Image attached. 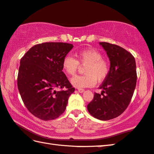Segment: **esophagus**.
Returning a JSON list of instances; mask_svg holds the SVG:
<instances>
[{"instance_id": "obj_1", "label": "esophagus", "mask_w": 154, "mask_h": 154, "mask_svg": "<svg viewBox=\"0 0 154 154\" xmlns=\"http://www.w3.org/2000/svg\"><path fill=\"white\" fill-rule=\"evenodd\" d=\"M78 91H79V93H83V92L85 91V89H82V88H79V89H78Z\"/></svg>"}]
</instances>
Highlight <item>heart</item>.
<instances>
[{"mask_svg":"<svg viewBox=\"0 0 154 154\" xmlns=\"http://www.w3.org/2000/svg\"><path fill=\"white\" fill-rule=\"evenodd\" d=\"M77 60L71 56L66 55L62 62L63 71L70 76L75 75L79 65H85V75L76 76L71 79L72 85L77 88L92 87L96 81L102 82L110 72V64L97 50L88 48L75 52Z\"/></svg>","mask_w":154,"mask_h":154,"instance_id":"1","label":"heart"}]
</instances>
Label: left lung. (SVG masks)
<instances>
[{"mask_svg": "<svg viewBox=\"0 0 154 154\" xmlns=\"http://www.w3.org/2000/svg\"><path fill=\"white\" fill-rule=\"evenodd\" d=\"M110 60V72L88 105L89 114L101 121L116 118L127 109L137 83L136 63L130 52L115 44L100 42Z\"/></svg>", "mask_w": 154, "mask_h": 154, "instance_id": "8db88e82", "label": "left lung"}]
</instances>
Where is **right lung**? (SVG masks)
Listing matches in <instances>:
<instances>
[{"label": "right lung", "mask_w": 154, "mask_h": 154, "mask_svg": "<svg viewBox=\"0 0 154 154\" xmlns=\"http://www.w3.org/2000/svg\"><path fill=\"white\" fill-rule=\"evenodd\" d=\"M73 45L63 42L36 44L20 60L17 87L25 106L43 121H51L65 112L75 88L63 72L62 62ZM57 87L66 88L57 91Z\"/></svg>", "instance_id": "right-lung-1"}]
</instances>
